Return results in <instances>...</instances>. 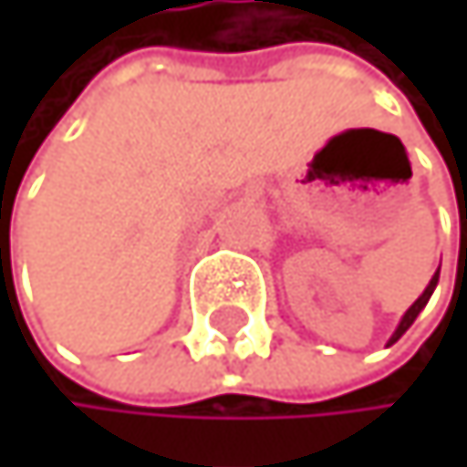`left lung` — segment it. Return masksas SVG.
Wrapping results in <instances>:
<instances>
[{
    "label": "left lung",
    "instance_id": "obj_1",
    "mask_svg": "<svg viewBox=\"0 0 467 467\" xmlns=\"http://www.w3.org/2000/svg\"><path fill=\"white\" fill-rule=\"evenodd\" d=\"M437 280H440V268H437V272H434V277L429 280L426 291H423V294H420V296H418L415 302H411V305H409V311H406V314L400 317V322H398V327H395V333L389 336V342H387V345H395L398 338H400V336H403V333H406V330L411 327V322L418 319V314H420V311L426 308V302L431 299V294H434V288H437Z\"/></svg>",
    "mask_w": 467,
    "mask_h": 467
}]
</instances>
